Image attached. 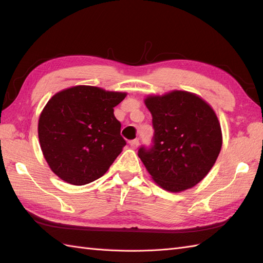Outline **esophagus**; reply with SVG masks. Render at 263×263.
Returning a JSON list of instances; mask_svg holds the SVG:
<instances>
[{"label":"esophagus","instance_id":"1","mask_svg":"<svg viewBox=\"0 0 263 263\" xmlns=\"http://www.w3.org/2000/svg\"><path fill=\"white\" fill-rule=\"evenodd\" d=\"M130 146L132 149H137L138 146H139V140L138 139H136V140H131L130 141Z\"/></svg>","mask_w":263,"mask_h":263}]
</instances>
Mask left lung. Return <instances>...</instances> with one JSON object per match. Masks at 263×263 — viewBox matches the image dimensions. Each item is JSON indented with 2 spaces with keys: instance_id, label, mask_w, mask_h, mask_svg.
<instances>
[{
  "instance_id": "left-lung-1",
  "label": "left lung",
  "mask_w": 263,
  "mask_h": 263,
  "mask_svg": "<svg viewBox=\"0 0 263 263\" xmlns=\"http://www.w3.org/2000/svg\"><path fill=\"white\" fill-rule=\"evenodd\" d=\"M153 115L154 146L138 156L155 183L168 192L197 185L220 153V123L211 106L198 95L173 90L144 99Z\"/></svg>"
}]
</instances>
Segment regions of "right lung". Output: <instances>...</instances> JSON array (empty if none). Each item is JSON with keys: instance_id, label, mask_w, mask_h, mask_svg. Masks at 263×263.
<instances>
[{"instance_id": "obj_1", "label": "right lung", "mask_w": 263, "mask_h": 263, "mask_svg": "<svg viewBox=\"0 0 263 263\" xmlns=\"http://www.w3.org/2000/svg\"><path fill=\"white\" fill-rule=\"evenodd\" d=\"M126 92L74 86L48 100L38 121V138L49 168L61 180L85 185L98 180L126 142L114 107Z\"/></svg>"}]
</instances>
